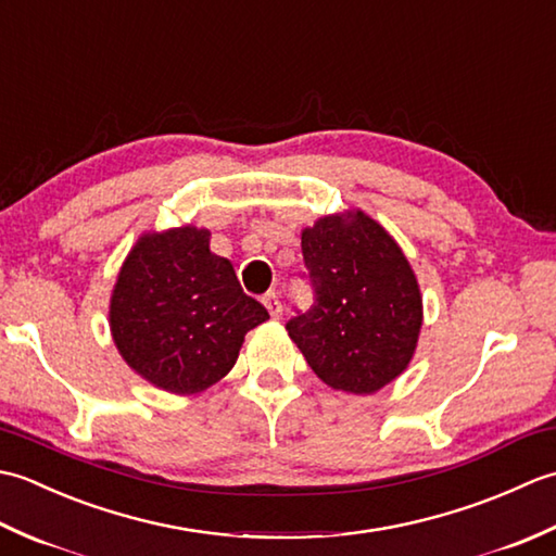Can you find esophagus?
<instances>
[{
	"label": "esophagus",
	"instance_id": "1",
	"mask_svg": "<svg viewBox=\"0 0 556 556\" xmlns=\"http://www.w3.org/2000/svg\"><path fill=\"white\" fill-rule=\"evenodd\" d=\"M263 303H265V308L269 311V315L275 317V320H279V317H281V311H285V308H281V299H279V293H277V291H267L265 296H263Z\"/></svg>",
	"mask_w": 556,
	"mask_h": 556
}]
</instances>
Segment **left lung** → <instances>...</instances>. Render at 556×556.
I'll use <instances>...</instances> for the list:
<instances>
[{"label": "left lung", "instance_id": "1", "mask_svg": "<svg viewBox=\"0 0 556 556\" xmlns=\"http://www.w3.org/2000/svg\"><path fill=\"white\" fill-rule=\"evenodd\" d=\"M301 251L315 303L287 323L289 337L327 387L375 394L408 368L422 327L404 251L361 210L305 227Z\"/></svg>", "mask_w": 556, "mask_h": 556}]
</instances>
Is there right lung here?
Masks as SVG:
<instances>
[{"label": "right lung", "instance_id": "right-lung-1", "mask_svg": "<svg viewBox=\"0 0 556 556\" xmlns=\"http://www.w3.org/2000/svg\"><path fill=\"white\" fill-rule=\"evenodd\" d=\"M265 320L233 265L210 251V231L193 224L140 236L110 301L112 339L128 368L181 396L219 382Z\"/></svg>", "mask_w": 556, "mask_h": 556}]
</instances>
